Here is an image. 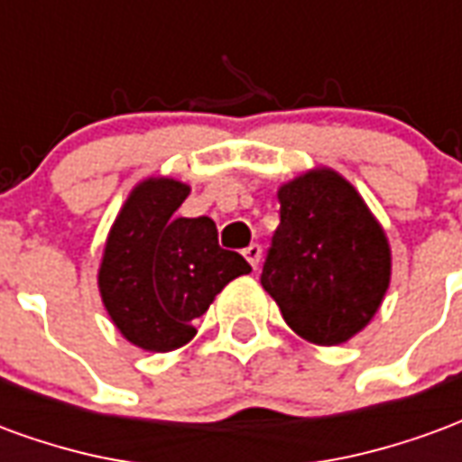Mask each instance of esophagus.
<instances>
[{
  "label": "esophagus",
  "instance_id": "obj_1",
  "mask_svg": "<svg viewBox=\"0 0 462 462\" xmlns=\"http://www.w3.org/2000/svg\"><path fill=\"white\" fill-rule=\"evenodd\" d=\"M242 254L247 257V262H250L252 267H257V264H260V257H262V247L252 242L250 247H245V250H242Z\"/></svg>",
  "mask_w": 462,
  "mask_h": 462
}]
</instances>
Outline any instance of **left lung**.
<instances>
[{
	"label": "left lung",
	"mask_w": 462,
	"mask_h": 462,
	"mask_svg": "<svg viewBox=\"0 0 462 462\" xmlns=\"http://www.w3.org/2000/svg\"><path fill=\"white\" fill-rule=\"evenodd\" d=\"M280 227L262 287L301 339L337 346L374 319L391 282V250L366 202L329 168L284 182Z\"/></svg>",
	"instance_id": "8db88e82"
}]
</instances>
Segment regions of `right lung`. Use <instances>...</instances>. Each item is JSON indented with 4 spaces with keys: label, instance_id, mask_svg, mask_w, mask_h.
I'll return each instance as SVG.
<instances>
[{
    "label": "right lung",
    "instance_id": "add662e5",
    "mask_svg": "<svg viewBox=\"0 0 462 462\" xmlns=\"http://www.w3.org/2000/svg\"><path fill=\"white\" fill-rule=\"evenodd\" d=\"M185 182L148 178L135 185L106 240L101 300L125 339L145 351H172L195 337L192 319L252 267L222 250L210 217H180Z\"/></svg>",
    "mask_w": 462,
    "mask_h": 462
}]
</instances>
